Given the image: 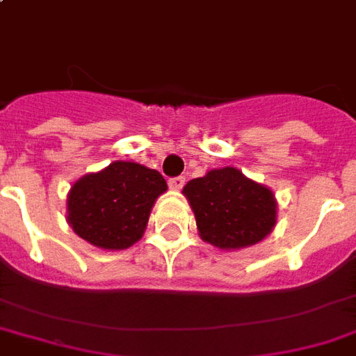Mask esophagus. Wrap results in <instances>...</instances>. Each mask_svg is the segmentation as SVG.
Masks as SVG:
<instances>
[{"mask_svg":"<svg viewBox=\"0 0 356 356\" xmlns=\"http://www.w3.org/2000/svg\"><path fill=\"white\" fill-rule=\"evenodd\" d=\"M168 184H170V188L172 190H181L184 186V177L183 175H179V177H172Z\"/></svg>","mask_w":356,"mask_h":356,"instance_id":"obj_1","label":"esophagus"}]
</instances>
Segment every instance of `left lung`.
Listing matches in <instances>:
<instances>
[{
	"label": "left lung",
	"instance_id": "8db88e82",
	"mask_svg": "<svg viewBox=\"0 0 356 356\" xmlns=\"http://www.w3.org/2000/svg\"><path fill=\"white\" fill-rule=\"evenodd\" d=\"M203 241L216 248H246L259 243L276 224L273 192L235 168L211 170L183 188Z\"/></svg>",
	"mask_w": 356,
	"mask_h": 356
}]
</instances>
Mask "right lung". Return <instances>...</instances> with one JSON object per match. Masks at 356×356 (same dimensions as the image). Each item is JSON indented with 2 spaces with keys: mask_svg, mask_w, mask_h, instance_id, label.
<instances>
[{
  "mask_svg": "<svg viewBox=\"0 0 356 356\" xmlns=\"http://www.w3.org/2000/svg\"><path fill=\"white\" fill-rule=\"evenodd\" d=\"M166 179L136 162H113L76 181L67 200L69 224L88 243L123 250L142 238Z\"/></svg>",
  "mask_w": 356,
  "mask_h": 356,
  "instance_id": "1",
  "label": "right lung"
}]
</instances>
